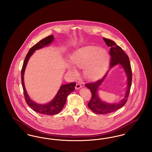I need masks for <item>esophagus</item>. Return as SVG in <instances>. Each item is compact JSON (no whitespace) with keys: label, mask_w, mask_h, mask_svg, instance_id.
<instances>
[{"label":"esophagus","mask_w":152,"mask_h":152,"mask_svg":"<svg viewBox=\"0 0 152 152\" xmlns=\"http://www.w3.org/2000/svg\"><path fill=\"white\" fill-rule=\"evenodd\" d=\"M82 87V86H81V84H80L79 83H77V84H76V89H79L80 88H81Z\"/></svg>","instance_id":"esophagus-1"}]
</instances>
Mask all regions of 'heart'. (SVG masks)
I'll return each mask as SVG.
<instances>
[{
	"mask_svg": "<svg viewBox=\"0 0 152 152\" xmlns=\"http://www.w3.org/2000/svg\"><path fill=\"white\" fill-rule=\"evenodd\" d=\"M71 61L75 66L84 69V75L87 79L96 80L101 77L106 72L109 56L104 49L86 46L75 52L71 56ZM67 68L73 76L79 75V72L74 65L68 64Z\"/></svg>",
	"mask_w": 152,
	"mask_h": 152,
	"instance_id": "1",
	"label": "heart"
}]
</instances>
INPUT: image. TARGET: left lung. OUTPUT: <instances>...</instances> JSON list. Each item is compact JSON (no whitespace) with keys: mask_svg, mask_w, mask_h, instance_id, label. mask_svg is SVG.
I'll return each instance as SVG.
<instances>
[{"mask_svg":"<svg viewBox=\"0 0 152 152\" xmlns=\"http://www.w3.org/2000/svg\"><path fill=\"white\" fill-rule=\"evenodd\" d=\"M104 40L108 47H110L109 53L111 56L110 62V68L113 66L120 64L123 66L127 76V91L125 96L121 101L117 104H109L101 101L98 96L97 91L99 86L104 81L107 74L100 80L96 81L87 83L85 86L88 88L91 93V99L88 102V106L94 113L99 115H106L113 112L118 109L123 107L128 100L130 93V87L132 80V73L130 61L128 56L123 51V49L111 40L103 37Z\"/></svg>","mask_w":152,"mask_h":152,"instance_id":"left-lung-1","label":"left lung"}]
</instances>
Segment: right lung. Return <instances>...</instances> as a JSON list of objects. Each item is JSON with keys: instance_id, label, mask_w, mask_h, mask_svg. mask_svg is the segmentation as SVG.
<instances>
[{"instance_id": "add662e5", "label": "right lung", "mask_w": 152, "mask_h": 152, "mask_svg": "<svg viewBox=\"0 0 152 152\" xmlns=\"http://www.w3.org/2000/svg\"><path fill=\"white\" fill-rule=\"evenodd\" d=\"M53 39L54 37L53 35L47 36L39 41L30 48L24 59L21 71L22 87L24 91L25 100L27 104L34 111L46 115H54L58 114L64 107L67 96L75 90V87L76 86L75 83H71L69 84L62 85L53 99L46 104H39L31 100L26 92L24 84V73L29 58L35 50L42 48L51 44L53 42Z\"/></svg>"}]
</instances>
